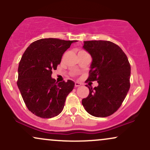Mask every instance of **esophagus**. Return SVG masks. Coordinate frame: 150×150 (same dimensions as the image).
<instances>
[{
	"instance_id": "obj_1",
	"label": "esophagus",
	"mask_w": 150,
	"mask_h": 150,
	"mask_svg": "<svg viewBox=\"0 0 150 150\" xmlns=\"http://www.w3.org/2000/svg\"><path fill=\"white\" fill-rule=\"evenodd\" d=\"M82 85V84L80 83V82H75V87H80V86H81Z\"/></svg>"
}]
</instances>
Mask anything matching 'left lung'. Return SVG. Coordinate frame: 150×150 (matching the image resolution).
<instances>
[{"instance_id": "1", "label": "left lung", "mask_w": 150, "mask_h": 150, "mask_svg": "<svg viewBox=\"0 0 150 150\" xmlns=\"http://www.w3.org/2000/svg\"><path fill=\"white\" fill-rule=\"evenodd\" d=\"M83 49L92 58L87 80L97 81L89 87L88 97L82 100L87 113L107 117L121 106L130 89V65L123 50L109 41L84 42Z\"/></svg>"}]
</instances>
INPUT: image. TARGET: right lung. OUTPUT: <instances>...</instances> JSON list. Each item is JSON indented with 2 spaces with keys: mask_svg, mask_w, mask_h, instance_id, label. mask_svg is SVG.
<instances>
[{
  "mask_svg": "<svg viewBox=\"0 0 150 150\" xmlns=\"http://www.w3.org/2000/svg\"><path fill=\"white\" fill-rule=\"evenodd\" d=\"M75 42L42 39L32 43L22 55L17 84L27 108L36 116L51 118L63 111L75 83L70 80L58 83L51 74L65 51Z\"/></svg>",
  "mask_w": 150,
  "mask_h": 150,
  "instance_id": "right-lung-1",
  "label": "right lung"
}]
</instances>
